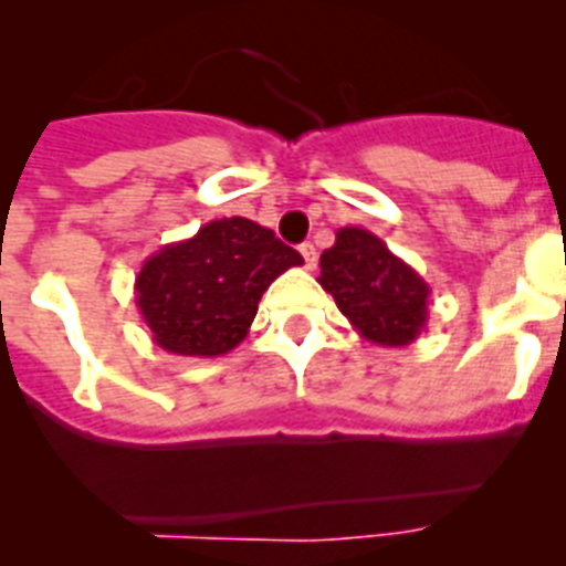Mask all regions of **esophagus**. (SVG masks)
Instances as JSON below:
<instances>
[{
  "label": "esophagus",
  "instance_id": "34e87169",
  "mask_svg": "<svg viewBox=\"0 0 566 566\" xmlns=\"http://www.w3.org/2000/svg\"><path fill=\"white\" fill-rule=\"evenodd\" d=\"M300 254H303V260H306V269L312 272V269L317 266V249H314V243H303V247H300Z\"/></svg>",
  "mask_w": 566,
  "mask_h": 566
}]
</instances>
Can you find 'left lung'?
I'll list each match as a JSON object with an SVG mask.
<instances>
[{"mask_svg": "<svg viewBox=\"0 0 566 566\" xmlns=\"http://www.w3.org/2000/svg\"><path fill=\"white\" fill-rule=\"evenodd\" d=\"M319 286L368 343L402 348L428 326L431 286L368 229H339L319 254Z\"/></svg>", "mask_w": 566, "mask_h": 566, "instance_id": "1", "label": "left lung"}]
</instances>
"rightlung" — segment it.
I'll list each match as a JSON object with an SVG mask.
<instances>
[{"label":"right lung","mask_w":566,"mask_h":566,"mask_svg":"<svg viewBox=\"0 0 566 566\" xmlns=\"http://www.w3.org/2000/svg\"><path fill=\"white\" fill-rule=\"evenodd\" d=\"M300 252L249 218H221L144 260L135 306L153 343L178 357H221L247 339L258 303Z\"/></svg>","instance_id":"add662e5"}]
</instances>
